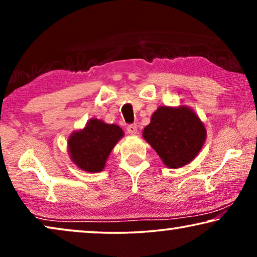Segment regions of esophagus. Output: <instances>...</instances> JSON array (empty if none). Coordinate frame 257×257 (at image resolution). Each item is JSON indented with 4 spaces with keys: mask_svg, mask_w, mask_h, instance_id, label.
<instances>
[{
    "mask_svg": "<svg viewBox=\"0 0 257 257\" xmlns=\"http://www.w3.org/2000/svg\"><path fill=\"white\" fill-rule=\"evenodd\" d=\"M126 130H127V132L130 133V135L135 136L138 133V126H137L136 124H130L127 125V127H126Z\"/></svg>",
    "mask_w": 257,
    "mask_h": 257,
    "instance_id": "34e87169",
    "label": "esophagus"
}]
</instances>
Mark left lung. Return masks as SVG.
<instances>
[{
    "label": "left lung",
    "instance_id": "obj_1",
    "mask_svg": "<svg viewBox=\"0 0 257 257\" xmlns=\"http://www.w3.org/2000/svg\"><path fill=\"white\" fill-rule=\"evenodd\" d=\"M143 136L167 167L179 168L191 163L200 152L206 130L189 107L160 106Z\"/></svg>",
    "mask_w": 257,
    "mask_h": 257
}]
</instances>
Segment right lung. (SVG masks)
Segmentation results:
<instances>
[{"label":"right lung","instance_id":"add662e5","mask_svg":"<svg viewBox=\"0 0 257 257\" xmlns=\"http://www.w3.org/2000/svg\"><path fill=\"white\" fill-rule=\"evenodd\" d=\"M122 136L119 126L91 119L85 128L70 136V157L83 171L97 173L103 170L112 149Z\"/></svg>","mask_w":257,"mask_h":257}]
</instances>
